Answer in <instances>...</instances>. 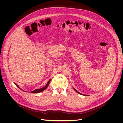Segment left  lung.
<instances>
[{"label":"left lung","instance_id":"1","mask_svg":"<svg viewBox=\"0 0 123 123\" xmlns=\"http://www.w3.org/2000/svg\"><path fill=\"white\" fill-rule=\"evenodd\" d=\"M73 89H74V90H75L76 92H77V93H79V94H81V95H84V94H81V93H80V92H79V91H78L77 90H76V89H75V88H73Z\"/></svg>","mask_w":123,"mask_h":123}]
</instances>
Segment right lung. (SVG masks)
I'll use <instances>...</instances> for the list:
<instances>
[{"label":"right lung","mask_w":123,"mask_h":123,"mask_svg":"<svg viewBox=\"0 0 123 123\" xmlns=\"http://www.w3.org/2000/svg\"><path fill=\"white\" fill-rule=\"evenodd\" d=\"M50 81H51V79H50V80H49L48 81V83L47 84V85H46L44 87H43V88H40V89H35V90H33V91H31L30 92H31V93H39V92H42V91H44V90H45V89H47V88L48 87V86H49V84H50ZM14 84L18 88H19V89H21V90H23V89H21L20 88V87L19 86L17 85L16 84H15V83H14ZM23 91H24V90H23Z\"/></svg>","instance_id":"1"}]
</instances>
